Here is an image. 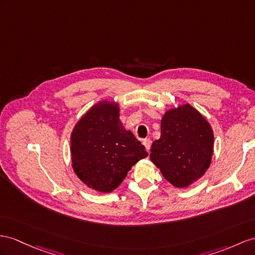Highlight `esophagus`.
<instances>
[{
    "label": "esophagus",
    "instance_id": "esophagus-1",
    "mask_svg": "<svg viewBox=\"0 0 255 255\" xmlns=\"http://www.w3.org/2000/svg\"><path fill=\"white\" fill-rule=\"evenodd\" d=\"M151 143L152 142H151V140H149V139H144V140H143V145L145 146L147 152H149V148H151Z\"/></svg>",
    "mask_w": 255,
    "mask_h": 255
}]
</instances>
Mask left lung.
I'll return each instance as SVG.
<instances>
[{"label": "left lung", "mask_w": 255, "mask_h": 255, "mask_svg": "<svg viewBox=\"0 0 255 255\" xmlns=\"http://www.w3.org/2000/svg\"><path fill=\"white\" fill-rule=\"evenodd\" d=\"M161 134L151 148V159L175 187H186L205 174L213 153V131L190 104L168 111Z\"/></svg>", "instance_id": "8db88e82"}]
</instances>
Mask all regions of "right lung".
Returning <instances> with one entry per match:
<instances>
[{
  "label": "right lung",
  "instance_id": "add662e5",
  "mask_svg": "<svg viewBox=\"0 0 255 255\" xmlns=\"http://www.w3.org/2000/svg\"><path fill=\"white\" fill-rule=\"evenodd\" d=\"M71 155L74 171L85 184L110 193L147 152L124 128L119 104L101 101L76 124L71 134Z\"/></svg>",
  "mask_w": 255,
  "mask_h": 255
}]
</instances>
